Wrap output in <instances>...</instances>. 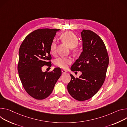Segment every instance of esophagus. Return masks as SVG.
Returning a JSON list of instances; mask_svg holds the SVG:
<instances>
[{"label":"esophagus","mask_w":127,"mask_h":127,"mask_svg":"<svg viewBox=\"0 0 127 127\" xmlns=\"http://www.w3.org/2000/svg\"><path fill=\"white\" fill-rule=\"evenodd\" d=\"M62 74H66V71H65V70H62Z\"/></svg>","instance_id":"34e87169"}]
</instances>
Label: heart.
Masks as SVG:
<instances>
[{
    "mask_svg": "<svg viewBox=\"0 0 127 127\" xmlns=\"http://www.w3.org/2000/svg\"><path fill=\"white\" fill-rule=\"evenodd\" d=\"M61 38L62 40L67 44L70 47L72 48V50L74 52L78 51V44L79 40L78 37L71 31H66L63 33ZM57 48V43L55 40H53L50 46V51L52 55L55 54ZM72 60L71 58H60L56 60L55 64L62 68L65 69L67 67L68 65L72 63Z\"/></svg>",
    "mask_w": 127,
    "mask_h": 127,
    "instance_id": "b5f03b06",
    "label": "heart"
}]
</instances>
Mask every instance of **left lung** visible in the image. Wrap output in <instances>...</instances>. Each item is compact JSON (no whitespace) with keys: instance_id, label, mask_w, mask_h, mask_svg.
Listing matches in <instances>:
<instances>
[{"instance_id":"8db88e82","label":"left lung","mask_w":127,"mask_h":127,"mask_svg":"<svg viewBox=\"0 0 127 127\" xmlns=\"http://www.w3.org/2000/svg\"><path fill=\"white\" fill-rule=\"evenodd\" d=\"M83 51L71 66L72 71H81L75 78L73 75L67 86L69 94L78 101H85L93 97L102 86L106 77L109 58L102 39L92 31L81 32Z\"/></svg>"}]
</instances>
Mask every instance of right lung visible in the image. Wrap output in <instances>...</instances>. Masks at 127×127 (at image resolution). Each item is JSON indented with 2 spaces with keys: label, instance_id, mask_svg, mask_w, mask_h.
Returning a JSON list of instances; mask_svg holds the SVG:
<instances>
[{
  "label": "right lung",
  "instance_id": "add662e5",
  "mask_svg": "<svg viewBox=\"0 0 127 127\" xmlns=\"http://www.w3.org/2000/svg\"><path fill=\"white\" fill-rule=\"evenodd\" d=\"M60 29H39L28 35L19 49L18 71L27 93L38 100L44 99L52 93L62 75L61 69L42 72L44 65L51 66L50 46Z\"/></svg>",
  "mask_w": 127,
  "mask_h": 127
}]
</instances>
